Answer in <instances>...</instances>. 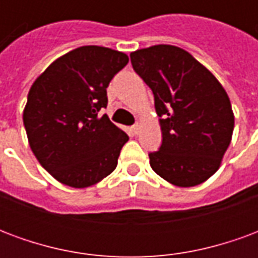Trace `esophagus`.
Instances as JSON below:
<instances>
[{
	"label": "esophagus",
	"instance_id": "1",
	"mask_svg": "<svg viewBox=\"0 0 258 258\" xmlns=\"http://www.w3.org/2000/svg\"><path fill=\"white\" fill-rule=\"evenodd\" d=\"M140 130H141L140 124H134V125L131 127V131H133V134H135V135L140 133Z\"/></svg>",
	"mask_w": 258,
	"mask_h": 258
}]
</instances>
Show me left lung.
I'll return each mask as SVG.
<instances>
[{
    "mask_svg": "<svg viewBox=\"0 0 258 258\" xmlns=\"http://www.w3.org/2000/svg\"><path fill=\"white\" fill-rule=\"evenodd\" d=\"M135 73L155 96L162 146L151 167L170 184L195 186L216 173L232 138V106L218 80L174 45H153L130 55Z\"/></svg>",
    "mask_w": 258,
    "mask_h": 258,
    "instance_id": "left-lung-1",
    "label": "left lung"
}]
</instances>
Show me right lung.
I'll return each instance as SVG.
<instances>
[{
    "label": "right lung",
    "mask_w": 258,
    "mask_h": 258,
    "mask_svg": "<svg viewBox=\"0 0 258 258\" xmlns=\"http://www.w3.org/2000/svg\"><path fill=\"white\" fill-rule=\"evenodd\" d=\"M127 63L125 53L85 45L56 59L31 85L26 134L37 160L59 182L87 188L117 166L128 135L101 112L107 85Z\"/></svg>",
    "instance_id": "obj_1"
}]
</instances>
